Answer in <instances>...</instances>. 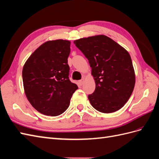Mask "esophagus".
<instances>
[{
	"label": "esophagus",
	"mask_w": 159,
	"mask_h": 159,
	"mask_svg": "<svg viewBox=\"0 0 159 159\" xmlns=\"http://www.w3.org/2000/svg\"><path fill=\"white\" fill-rule=\"evenodd\" d=\"M84 82V79H82V80L79 81V84L80 85V86H82Z\"/></svg>",
	"instance_id": "34e87169"
}]
</instances>
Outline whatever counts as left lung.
<instances>
[{
    "label": "left lung",
    "instance_id": "left-lung-1",
    "mask_svg": "<svg viewBox=\"0 0 159 159\" xmlns=\"http://www.w3.org/2000/svg\"><path fill=\"white\" fill-rule=\"evenodd\" d=\"M92 68L96 88L88 95L91 105L104 113L117 111L125 105L135 86V73L129 52L104 35L74 41Z\"/></svg>",
    "mask_w": 159,
    "mask_h": 159
}]
</instances>
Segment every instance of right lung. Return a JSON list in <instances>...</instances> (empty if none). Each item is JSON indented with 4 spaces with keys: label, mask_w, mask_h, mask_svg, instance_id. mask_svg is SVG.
Instances as JSON below:
<instances>
[{
    "label": "right lung",
    "mask_w": 159,
    "mask_h": 159,
    "mask_svg": "<svg viewBox=\"0 0 159 159\" xmlns=\"http://www.w3.org/2000/svg\"><path fill=\"white\" fill-rule=\"evenodd\" d=\"M70 44L63 40L46 42L31 55L23 68L27 98L42 114L55 117L64 113L78 88L69 78Z\"/></svg>",
    "instance_id": "right-lung-1"
}]
</instances>
